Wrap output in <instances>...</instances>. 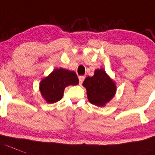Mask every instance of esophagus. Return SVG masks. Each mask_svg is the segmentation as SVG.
I'll use <instances>...</instances> for the list:
<instances>
[{"label":"esophagus","mask_w":155,"mask_h":155,"mask_svg":"<svg viewBox=\"0 0 155 155\" xmlns=\"http://www.w3.org/2000/svg\"><path fill=\"white\" fill-rule=\"evenodd\" d=\"M84 79H85V76H79V84H82V82H83V81H84Z\"/></svg>","instance_id":"34e87169"}]
</instances>
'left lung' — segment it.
Returning a JSON list of instances; mask_svg holds the SVG:
<instances>
[{"label": "left lung", "instance_id": "obj_1", "mask_svg": "<svg viewBox=\"0 0 155 155\" xmlns=\"http://www.w3.org/2000/svg\"><path fill=\"white\" fill-rule=\"evenodd\" d=\"M82 85L87 90L89 102L97 106H104L113 98L116 91L114 82L102 69H96L92 77H86Z\"/></svg>", "mask_w": 155, "mask_h": 155}]
</instances>
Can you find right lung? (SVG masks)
Here are the masks:
<instances>
[{
	"instance_id": "obj_1",
	"label": "right lung",
	"mask_w": 155,
	"mask_h": 155,
	"mask_svg": "<svg viewBox=\"0 0 155 155\" xmlns=\"http://www.w3.org/2000/svg\"><path fill=\"white\" fill-rule=\"evenodd\" d=\"M79 84L77 75L63 68L56 69L40 82V90L48 103H54L63 98L64 89L69 85Z\"/></svg>"
}]
</instances>
